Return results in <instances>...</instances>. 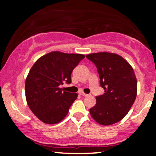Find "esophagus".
I'll return each mask as SVG.
<instances>
[{
  "instance_id": "obj_1",
  "label": "esophagus",
  "mask_w": 156,
  "mask_h": 156,
  "mask_svg": "<svg viewBox=\"0 0 156 156\" xmlns=\"http://www.w3.org/2000/svg\"><path fill=\"white\" fill-rule=\"evenodd\" d=\"M80 95L83 96V97H87V96H88V94H86V93H84V92H80Z\"/></svg>"
}]
</instances>
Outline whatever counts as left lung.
<instances>
[{"mask_svg":"<svg viewBox=\"0 0 156 156\" xmlns=\"http://www.w3.org/2000/svg\"><path fill=\"white\" fill-rule=\"evenodd\" d=\"M87 58L95 64L104 89L89 109L98 124L111 125L125 117L137 94V80L133 67L119 55L108 52L90 53Z\"/></svg>","mask_w":156,"mask_h":156,"instance_id":"obj_1","label":"left lung"}]
</instances>
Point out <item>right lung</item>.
<instances>
[{"instance_id": "add662e5", "label": "right lung", "mask_w": 156, "mask_h": 156, "mask_svg": "<svg viewBox=\"0 0 156 156\" xmlns=\"http://www.w3.org/2000/svg\"><path fill=\"white\" fill-rule=\"evenodd\" d=\"M79 53L52 51L37 60L26 80L25 91L28 107L39 120L56 124L65 118L77 93L62 90L64 82L71 83V74L84 58Z\"/></svg>"}]
</instances>
